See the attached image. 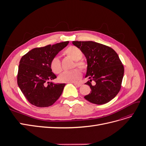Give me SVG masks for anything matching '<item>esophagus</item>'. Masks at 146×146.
<instances>
[{
    "label": "esophagus",
    "mask_w": 146,
    "mask_h": 146,
    "mask_svg": "<svg viewBox=\"0 0 146 146\" xmlns=\"http://www.w3.org/2000/svg\"><path fill=\"white\" fill-rule=\"evenodd\" d=\"M74 85L77 86V87H80V86H82V84L80 83H74Z\"/></svg>",
    "instance_id": "1"
}]
</instances>
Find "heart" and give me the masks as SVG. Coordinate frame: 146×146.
Returning a JSON list of instances; mask_svg holds the SVG:
<instances>
[{"label":"heart","instance_id":"heart-1","mask_svg":"<svg viewBox=\"0 0 146 146\" xmlns=\"http://www.w3.org/2000/svg\"><path fill=\"white\" fill-rule=\"evenodd\" d=\"M64 54L75 61L73 68L77 67L85 71L87 69L88 64L85 61L80 60L83 56V52L80 48L73 46H69L64 51ZM50 68L52 72L58 74L62 70L60 60L57 56L53 58L50 61ZM82 77V73L78 69H75L69 71H64L59 76V80L61 82L69 83L75 82L80 80Z\"/></svg>","mask_w":146,"mask_h":146}]
</instances>
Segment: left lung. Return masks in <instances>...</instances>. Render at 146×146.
<instances>
[{
  "instance_id": "1",
  "label": "left lung",
  "mask_w": 146,
  "mask_h": 146,
  "mask_svg": "<svg viewBox=\"0 0 146 146\" xmlns=\"http://www.w3.org/2000/svg\"><path fill=\"white\" fill-rule=\"evenodd\" d=\"M87 60L85 77L90 80L91 92L84 98L90 102L102 105L111 100L121 88L124 68L117 53L112 48L94 41H73ZM95 82L92 86L91 82Z\"/></svg>"
}]
</instances>
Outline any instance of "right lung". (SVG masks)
<instances>
[{"mask_svg":"<svg viewBox=\"0 0 146 146\" xmlns=\"http://www.w3.org/2000/svg\"><path fill=\"white\" fill-rule=\"evenodd\" d=\"M69 41L36 47L22 57L17 72V85L29 103L47 107L58 99L65 83L48 82L56 78L52 72L50 61L68 44Z\"/></svg>","mask_w":146,"mask_h":146,"instance_id":"add662e5","label":"right lung"}]
</instances>
